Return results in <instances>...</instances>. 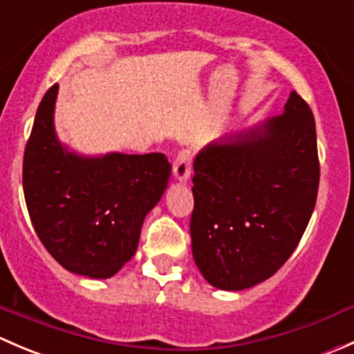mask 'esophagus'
I'll return each mask as SVG.
<instances>
[{
	"instance_id": "34e87169",
	"label": "esophagus",
	"mask_w": 354,
	"mask_h": 354,
	"mask_svg": "<svg viewBox=\"0 0 354 354\" xmlns=\"http://www.w3.org/2000/svg\"><path fill=\"white\" fill-rule=\"evenodd\" d=\"M173 174L178 181H187L192 174V152L181 151L174 159Z\"/></svg>"
}]
</instances>
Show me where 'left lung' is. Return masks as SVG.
<instances>
[{
	"mask_svg": "<svg viewBox=\"0 0 354 354\" xmlns=\"http://www.w3.org/2000/svg\"><path fill=\"white\" fill-rule=\"evenodd\" d=\"M192 252L217 289L269 279L305 233L320 180L315 120L296 92L281 116L212 142L194 162Z\"/></svg>",
	"mask_w": 354,
	"mask_h": 354,
	"instance_id": "1",
	"label": "left lung"
}]
</instances>
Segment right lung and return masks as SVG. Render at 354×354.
<instances>
[{
    "instance_id": "add662e5",
    "label": "right lung",
    "mask_w": 354,
    "mask_h": 354,
    "mask_svg": "<svg viewBox=\"0 0 354 354\" xmlns=\"http://www.w3.org/2000/svg\"><path fill=\"white\" fill-rule=\"evenodd\" d=\"M58 85L42 97L24 154L32 226L59 266L108 279L135 255L145 216L162 197L171 164L160 152L85 157L55 131Z\"/></svg>"
}]
</instances>
